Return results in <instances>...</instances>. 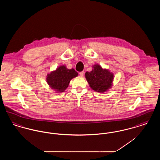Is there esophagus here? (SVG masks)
I'll return each mask as SVG.
<instances>
[{"instance_id":"obj_1","label":"esophagus","mask_w":160,"mask_h":160,"mask_svg":"<svg viewBox=\"0 0 160 160\" xmlns=\"http://www.w3.org/2000/svg\"><path fill=\"white\" fill-rule=\"evenodd\" d=\"M84 73V71H82V72H79V74H80V76H83Z\"/></svg>"}]
</instances>
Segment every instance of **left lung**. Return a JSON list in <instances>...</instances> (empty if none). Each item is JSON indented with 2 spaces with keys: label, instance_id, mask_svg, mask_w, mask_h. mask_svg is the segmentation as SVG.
<instances>
[{
  "label": "left lung",
  "instance_id": "obj_1",
  "mask_svg": "<svg viewBox=\"0 0 160 160\" xmlns=\"http://www.w3.org/2000/svg\"><path fill=\"white\" fill-rule=\"evenodd\" d=\"M91 72H86L85 77L89 86L95 91L103 93L112 85L114 75L108 69H103L98 64L92 67Z\"/></svg>",
  "mask_w": 160,
  "mask_h": 160
}]
</instances>
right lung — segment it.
I'll list each match as a JSON object with an SVG mask.
<instances>
[{
  "label": "right lung",
  "instance_id": "1",
  "mask_svg": "<svg viewBox=\"0 0 160 160\" xmlns=\"http://www.w3.org/2000/svg\"><path fill=\"white\" fill-rule=\"evenodd\" d=\"M77 76H78V72L75 69H69L66 66L62 65L47 74L46 80L52 89L61 92L65 91L68 87L71 80Z\"/></svg>",
  "mask_w": 160,
  "mask_h": 160
}]
</instances>
